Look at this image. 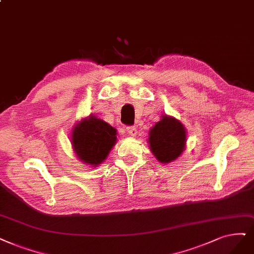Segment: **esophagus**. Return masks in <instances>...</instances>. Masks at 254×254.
Returning a JSON list of instances; mask_svg holds the SVG:
<instances>
[{
    "instance_id": "esophagus-1",
    "label": "esophagus",
    "mask_w": 254,
    "mask_h": 254,
    "mask_svg": "<svg viewBox=\"0 0 254 254\" xmlns=\"http://www.w3.org/2000/svg\"><path fill=\"white\" fill-rule=\"evenodd\" d=\"M127 130L130 136L135 137L137 135V128L135 127H127Z\"/></svg>"
}]
</instances>
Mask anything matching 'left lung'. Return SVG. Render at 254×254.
I'll return each mask as SVG.
<instances>
[{
	"label": "left lung",
	"instance_id": "8db88e82",
	"mask_svg": "<svg viewBox=\"0 0 254 254\" xmlns=\"http://www.w3.org/2000/svg\"><path fill=\"white\" fill-rule=\"evenodd\" d=\"M148 143L159 162L170 163L185 149L186 130L179 120L164 115L149 129Z\"/></svg>",
	"mask_w": 254,
	"mask_h": 254
}]
</instances>
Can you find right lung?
<instances>
[{
    "instance_id": "add662e5",
    "label": "right lung",
    "mask_w": 254,
    "mask_h": 254,
    "mask_svg": "<svg viewBox=\"0 0 254 254\" xmlns=\"http://www.w3.org/2000/svg\"><path fill=\"white\" fill-rule=\"evenodd\" d=\"M72 145L81 162L97 166L107 159L116 143V129L106 121L90 115L81 119L72 132Z\"/></svg>"
}]
</instances>
